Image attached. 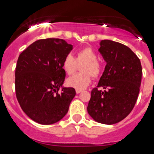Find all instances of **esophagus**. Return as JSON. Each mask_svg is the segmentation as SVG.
<instances>
[{
  "label": "esophagus",
  "mask_w": 154,
  "mask_h": 154,
  "mask_svg": "<svg viewBox=\"0 0 154 154\" xmlns=\"http://www.w3.org/2000/svg\"><path fill=\"white\" fill-rule=\"evenodd\" d=\"M81 91H81V90H76V93H77V94L81 93Z\"/></svg>",
  "instance_id": "34e87169"
}]
</instances>
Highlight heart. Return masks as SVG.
Wrapping results in <instances>:
<instances>
[{
	"label": "heart",
	"mask_w": 154,
	"mask_h": 154,
	"mask_svg": "<svg viewBox=\"0 0 154 154\" xmlns=\"http://www.w3.org/2000/svg\"><path fill=\"white\" fill-rule=\"evenodd\" d=\"M85 63L81 67L84 73H77L66 80V85L76 90L85 89L91 82V75L94 78L99 77L102 72V66L97 61V55L91 48H84L76 53L75 58L70 54L66 55L62 62V69L66 74L75 73L78 65Z\"/></svg>",
	"instance_id": "1"
}]
</instances>
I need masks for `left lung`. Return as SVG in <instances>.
<instances>
[{"label": "left lung", "mask_w": 154, "mask_h": 154, "mask_svg": "<svg viewBox=\"0 0 154 154\" xmlns=\"http://www.w3.org/2000/svg\"><path fill=\"white\" fill-rule=\"evenodd\" d=\"M100 45L98 51L107 64L97 87L91 91L87 109L96 122L112 125L124 119L134 108L141 85L142 66L138 57L123 44L105 39Z\"/></svg>", "instance_id": "left-lung-1"}]
</instances>
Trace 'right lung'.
<instances>
[{"label": "right lung", "instance_id": "add662e5", "mask_svg": "<svg viewBox=\"0 0 154 154\" xmlns=\"http://www.w3.org/2000/svg\"><path fill=\"white\" fill-rule=\"evenodd\" d=\"M73 45L60 38L39 39L18 57L15 68V93L21 109L42 125L61 120L76 94L74 88H63L66 73L64 57Z\"/></svg>", "mask_w": 154, "mask_h": 154}]
</instances>
